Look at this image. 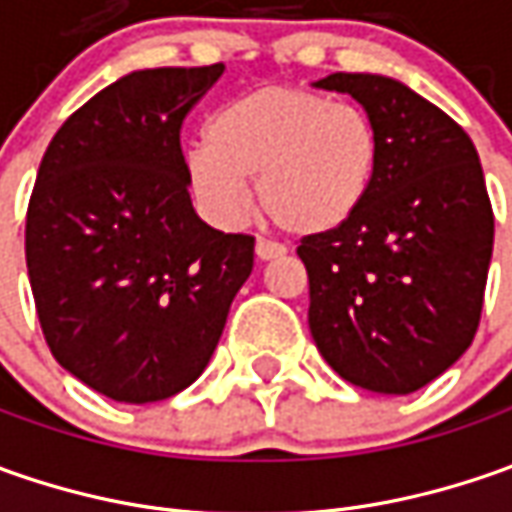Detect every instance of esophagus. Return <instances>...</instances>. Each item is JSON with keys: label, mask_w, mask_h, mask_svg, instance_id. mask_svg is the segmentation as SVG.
Wrapping results in <instances>:
<instances>
[{"label": "esophagus", "mask_w": 512, "mask_h": 512, "mask_svg": "<svg viewBox=\"0 0 512 512\" xmlns=\"http://www.w3.org/2000/svg\"><path fill=\"white\" fill-rule=\"evenodd\" d=\"M285 256V247L279 242H270V239H256V259L262 262H270V259H279Z\"/></svg>", "instance_id": "esophagus-1"}]
</instances>
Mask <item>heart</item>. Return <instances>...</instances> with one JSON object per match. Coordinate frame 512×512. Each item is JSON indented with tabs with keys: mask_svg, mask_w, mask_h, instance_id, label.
<instances>
[{
	"mask_svg": "<svg viewBox=\"0 0 512 512\" xmlns=\"http://www.w3.org/2000/svg\"><path fill=\"white\" fill-rule=\"evenodd\" d=\"M379 165V136L356 105L293 85L247 90L216 110L207 139L185 153L187 185L216 225L250 207L247 179L267 216L290 236H319L350 222Z\"/></svg>",
	"mask_w": 512,
	"mask_h": 512,
	"instance_id": "b5f03b06",
	"label": "heart"
}]
</instances>
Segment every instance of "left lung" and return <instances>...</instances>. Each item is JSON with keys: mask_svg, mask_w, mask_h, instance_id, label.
<instances>
[{"mask_svg": "<svg viewBox=\"0 0 512 512\" xmlns=\"http://www.w3.org/2000/svg\"><path fill=\"white\" fill-rule=\"evenodd\" d=\"M313 88L353 96L379 136L359 213L305 236L307 325L344 382L407 396L470 347L493 256L479 153L444 110L399 79L330 73Z\"/></svg>", "mask_w": 512, "mask_h": 512, "instance_id": "8db88e82", "label": "left lung"}]
</instances>
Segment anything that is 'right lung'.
<instances>
[{
    "instance_id": "obj_1",
    "label": "right lung",
    "mask_w": 512,
    "mask_h": 512,
    "mask_svg": "<svg viewBox=\"0 0 512 512\" xmlns=\"http://www.w3.org/2000/svg\"><path fill=\"white\" fill-rule=\"evenodd\" d=\"M225 65L133 70L56 130L28 205L25 259L50 353L113 402L193 384L253 270V236L205 225L179 130Z\"/></svg>"
}]
</instances>
